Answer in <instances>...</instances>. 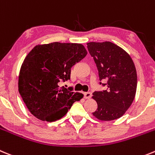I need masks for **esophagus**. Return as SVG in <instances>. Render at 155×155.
Instances as JSON below:
<instances>
[{"instance_id": "esophagus-1", "label": "esophagus", "mask_w": 155, "mask_h": 155, "mask_svg": "<svg viewBox=\"0 0 155 155\" xmlns=\"http://www.w3.org/2000/svg\"><path fill=\"white\" fill-rule=\"evenodd\" d=\"M84 97L86 99H90L92 97V93L90 92H86L84 93Z\"/></svg>"}]
</instances>
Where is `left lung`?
Returning <instances> with one entry per match:
<instances>
[{
  "label": "left lung",
  "mask_w": 155,
  "mask_h": 155,
  "mask_svg": "<svg viewBox=\"0 0 155 155\" xmlns=\"http://www.w3.org/2000/svg\"><path fill=\"white\" fill-rule=\"evenodd\" d=\"M88 51L97 65L100 80L107 79V90L96 91L93 99L97 110L93 113L100 120L109 121L122 117L134 100L137 71L129 54L110 41L87 43Z\"/></svg>",
  "instance_id": "1"
}]
</instances>
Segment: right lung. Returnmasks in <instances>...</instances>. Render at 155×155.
<instances>
[{"mask_svg": "<svg viewBox=\"0 0 155 155\" xmlns=\"http://www.w3.org/2000/svg\"><path fill=\"white\" fill-rule=\"evenodd\" d=\"M87 54L82 44L52 42L38 45L25 57L18 76V91L31 114L53 122L67 114L83 97L72 88L59 87L70 79L71 68Z\"/></svg>", "mask_w": 155, "mask_h": 155, "instance_id": "add662e5", "label": "right lung"}]
</instances>
